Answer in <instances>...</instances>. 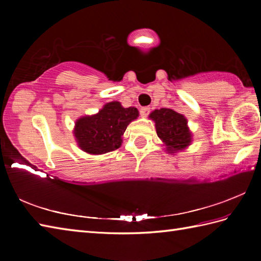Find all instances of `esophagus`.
<instances>
[{
	"instance_id": "esophagus-1",
	"label": "esophagus",
	"mask_w": 261,
	"mask_h": 261,
	"mask_svg": "<svg viewBox=\"0 0 261 261\" xmlns=\"http://www.w3.org/2000/svg\"><path fill=\"white\" fill-rule=\"evenodd\" d=\"M150 113V108H142V109H140V114H141V116H143V118H146V116Z\"/></svg>"
}]
</instances>
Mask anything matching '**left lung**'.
<instances>
[{"label":"left lung","instance_id":"obj_1","mask_svg":"<svg viewBox=\"0 0 261 261\" xmlns=\"http://www.w3.org/2000/svg\"><path fill=\"white\" fill-rule=\"evenodd\" d=\"M149 118L156 123L157 136L166 146V151L175 153L191 145L192 132L187 126V119L171 109L154 110Z\"/></svg>","mask_w":261,"mask_h":261}]
</instances>
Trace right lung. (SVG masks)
Returning <instances> with one entry per match:
<instances>
[{"mask_svg": "<svg viewBox=\"0 0 261 261\" xmlns=\"http://www.w3.org/2000/svg\"><path fill=\"white\" fill-rule=\"evenodd\" d=\"M139 116L136 108H123L120 102L107 103L94 115L76 121L74 136L83 151L102 154L116 150L122 145L126 126Z\"/></svg>", "mask_w": 261, "mask_h": 261, "instance_id": "1", "label": "right lung"}]
</instances>
